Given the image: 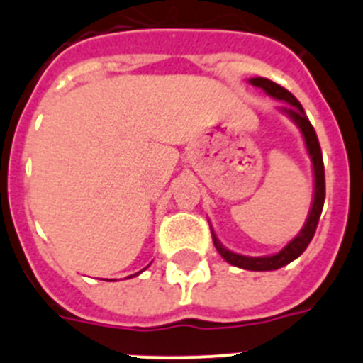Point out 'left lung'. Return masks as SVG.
<instances>
[{
  "label": "left lung",
  "mask_w": 363,
  "mask_h": 363,
  "mask_svg": "<svg viewBox=\"0 0 363 363\" xmlns=\"http://www.w3.org/2000/svg\"><path fill=\"white\" fill-rule=\"evenodd\" d=\"M249 83L255 86H259L262 91L267 92L272 98L280 99V101H285L287 105L280 108L281 112H285L294 123L300 127L301 136H303V142H306L307 152L311 156V163H313V172H314V198L313 205H311L309 216H307L306 225L301 227L300 233L291 240L287 245L281 249L280 252L271 256H258V258H252V256H242L236 255V252L229 251L227 247H223L220 243V240L216 238V234L213 233V242L216 251L220 252L221 258L229 262L230 265H236L240 269H247V271H274V269H280L284 265L291 264L293 259H296L301 252L306 251L307 245L311 243L314 236V230H316V225H318L320 214H322L323 209V200H325V171H323V160H322V149H320L318 136L314 133L313 125L307 120L306 111L301 107V104L291 94L287 89L280 86L278 83L271 82L267 78H251Z\"/></svg>",
  "instance_id": "8db88e82"
}]
</instances>
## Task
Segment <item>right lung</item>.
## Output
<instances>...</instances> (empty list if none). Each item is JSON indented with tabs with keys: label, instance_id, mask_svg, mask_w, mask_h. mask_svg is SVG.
Segmentation results:
<instances>
[{
	"label": "right lung",
	"instance_id": "1",
	"mask_svg": "<svg viewBox=\"0 0 363 363\" xmlns=\"http://www.w3.org/2000/svg\"><path fill=\"white\" fill-rule=\"evenodd\" d=\"M140 272H142V271H140ZM136 274H138V272H136ZM133 277H134V274H133ZM130 278V277H129Z\"/></svg>",
	"mask_w": 363,
	"mask_h": 363
}]
</instances>
